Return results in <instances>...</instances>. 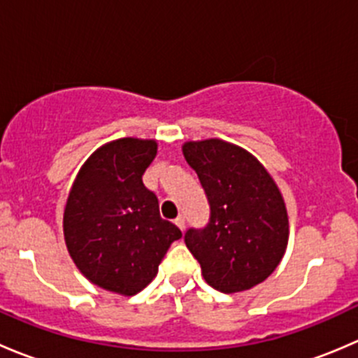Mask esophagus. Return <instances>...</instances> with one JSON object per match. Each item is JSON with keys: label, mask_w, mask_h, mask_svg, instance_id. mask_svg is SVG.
Masks as SVG:
<instances>
[{"label": "esophagus", "mask_w": 358, "mask_h": 358, "mask_svg": "<svg viewBox=\"0 0 358 358\" xmlns=\"http://www.w3.org/2000/svg\"><path fill=\"white\" fill-rule=\"evenodd\" d=\"M175 225H176V227H178V229H180V230H183V229H185V218H183V216H182V215H180V216H178V218H176V220H175Z\"/></svg>", "instance_id": "34e87169"}]
</instances>
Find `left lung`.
I'll return each mask as SVG.
<instances>
[{"label":"left lung","instance_id":"1","mask_svg":"<svg viewBox=\"0 0 358 358\" xmlns=\"http://www.w3.org/2000/svg\"><path fill=\"white\" fill-rule=\"evenodd\" d=\"M182 152L211 208L206 229L187 230V248L216 291L251 289L279 266L287 248L289 220L279 187L265 166L236 143L197 140L183 143Z\"/></svg>","mask_w":358,"mask_h":358}]
</instances>
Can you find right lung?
<instances>
[{"label": "right lung", "mask_w": 358, "mask_h": 358, "mask_svg": "<svg viewBox=\"0 0 358 358\" xmlns=\"http://www.w3.org/2000/svg\"><path fill=\"white\" fill-rule=\"evenodd\" d=\"M156 140L119 138L99 147L79 169L64 209V239L92 284L133 296L152 282L159 263L182 232L159 215L142 175Z\"/></svg>", "instance_id": "add662e5"}]
</instances>
